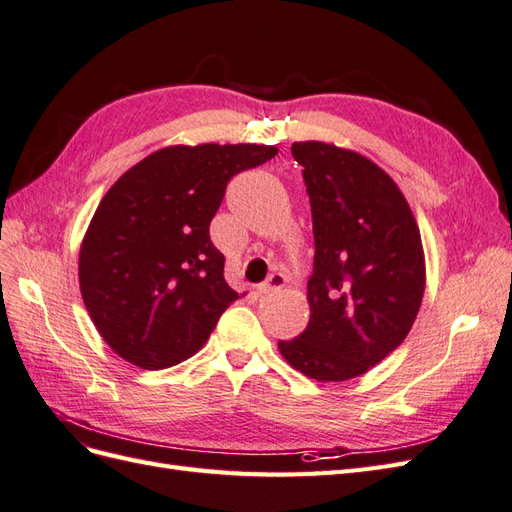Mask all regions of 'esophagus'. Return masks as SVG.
<instances>
[{
	"mask_svg": "<svg viewBox=\"0 0 512 512\" xmlns=\"http://www.w3.org/2000/svg\"><path fill=\"white\" fill-rule=\"evenodd\" d=\"M286 282V277L282 273H271L265 282L258 284V294H271L275 290H280Z\"/></svg>",
	"mask_w": 512,
	"mask_h": 512,
	"instance_id": "obj_1",
	"label": "esophagus"
}]
</instances>
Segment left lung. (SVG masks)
I'll return each mask as SVG.
<instances>
[{"label":"left lung","instance_id":"left-lung-1","mask_svg":"<svg viewBox=\"0 0 512 512\" xmlns=\"http://www.w3.org/2000/svg\"><path fill=\"white\" fill-rule=\"evenodd\" d=\"M312 205L307 329L277 344L307 378L342 382L386 359L410 333L425 292L421 232L395 181L350 149L292 145Z\"/></svg>","mask_w":512,"mask_h":512}]
</instances>
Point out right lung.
I'll use <instances>...</instances> for the list:
<instances>
[{"mask_svg": "<svg viewBox=\"0 0 512 512\" xmlns=\"http://www.w3.org/2000/svg\"><path fill=\"white\" fill-rule=\"evenodd\" d=\"M275 153L269 145L164 147L106 192L81 245L79 280L91 320L121 359L166 369L205 346L239 299L209 224L228 181Z\"/></svg>", "mask_w": 512, "mask_h": 512, "instance_id": "right-lung-1", "label": "right lung"}]
</instances>
